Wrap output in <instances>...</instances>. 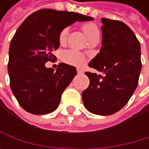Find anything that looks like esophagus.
<instances>
[{
	"label": "esophagus",
	"instance_id": "1",
	"mask_svg": "<svg viewBox=\"0 0 149 149\" xmlns=\"http://www.w3.org/2000/svg\"><path fill=\"white\" fill-rule=\"evenodd\" d=\"M77 72H78V74H82L83 73V70H80V69H77Z\"/></svg>",
	"mask_w": 149,
	"mask_h": 149
}]
</instances>
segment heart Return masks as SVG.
<instances>
[{
  "instance_id": "heart-1",
  "label": "heart",
  "mask_w": 149,
  "mask_h": 149,
  "mask_svg": "<svg viewBox=\"0 0 149 149\" xmlns=\"http://www.w3.org/2000/svg\"><path fill=\"white\" fill-rule=\"evenodd\" d=\"M82 29L87 38L89 40V42L93 41V40H99V36H100L99 29L95 24L86 23L82 26ZM68 36H69V28L65 27L61 31L59 35V42L61 45H63L66 43ZM63 61L71 65L81 66L85 62V57L82 54H80L76 50H68L63 54Z\"/></svg>"
}]
</instances>
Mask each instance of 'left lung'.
<instances>
[{
  "label": "left lung",
  "instance_id": "1",
  "mask_svg": "<svg viewBox=\"0 0 149 149\" xmlns=\"http://www.w3.org/2000/svg\"><path fill=\"white\" fill-rule=\"evenodd\" d=\"M100 53L88 66L102 72H86L90 83L82 93L85 107L95 114L111 115L128 103L138 87L141 70L140 44L122 21L103 18Z\"/></svg>",
  "mask_w": 149,
  "mask_h": 149
}]
</instances>
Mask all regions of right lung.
I'll list each match as a JSON object with an SVG mask.
<instances>
[{"label": "right lung", "mask_w": 149, "mask_h": 149, "mask_svg": "<svg viewBox=\"0 0 149 149\" xmlns=\"http://www.w3.org/2000/svg\"><path fill=\"white\" fill-rule=\"evenodd\" d=\"M94 19L76 12L39 10L23 21L11 39L8 71L10 88L23 109L33 114H46L58 107L62 92L77 75L74 66L59 63L46 68L60 46L59 35L76 21Z\"/></svg>", "instance_id": "add662e5"}]
</instances>
